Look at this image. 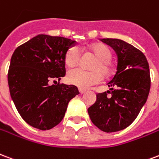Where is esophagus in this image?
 Instances as JSON below:
<instances>
[{
	"instance_id": "esophagus-1",
	"label": "esophagus",
	"mask_w": 159,
	"mask_h": 159,
	"mask_svg": "<svg viewBox=\"0 0 159 159\" xmlns=\"http://www.w3.org/2000/svg\"><path fill=\"white\" fill-rule=\"evenodd\" d=\"M79 91H80V94H84L86 91H85L84 89H81V88H80V89H79Z\"/></svg>"
}]
</instances>
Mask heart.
Segmentation results:
<instances>
[{"mask_svg":"<svg viewBox=\"0 0 159 159\" xmlns=\"http://www.w3.org/2000/svg\"><path fill=\"white\" fill-rule=\"evenodd\" d=\"M87 49L97 56V58L91 65V71H85L81 68H73L68 72L67 80L69 84H74L81 89H87L91 85L99 83L102 75L109 76L113 73V65L110 62L112 57L111 50L102 44H94L87 46ZM80 59V52L77 46L68 48L64 57V62L68 67L75 66Z\"/></svg>","mask_w":159,"mask_h":159,"instance_id":"b5f03b06","label":"heart"}]
</instances>
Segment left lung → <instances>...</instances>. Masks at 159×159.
Wrapping results in <instances>:
<instances>
[{
	"mask_svg": "<svg viewBox=\"0 0 159 159\" xmlns=\"http://www.w3.org/2000/svg\"><path fill=\"white\" fill-rule=\"evenodd\" d=\"M118 55L117 72L107 83L106 92L97 95L96 102L88 108L91 121L104 132L122 130L138 116L148 100L151 79L146 56L140 50L119 39H102Z\"/></svg>",
	"mask_w": 159,
	"mask_h": 159,
	"instance_id": "obj_1",
	"label": "left lung"
}]
</instances>
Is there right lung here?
<instances>
[{"mask_svg": "<svg viewBox=\"0 0 159 159\" xmlns=\"http://www.w3.org/2000/svg\"><path fill=\"white\" fill-rule=\"evenodd\" d=\"M75 42L41 34L18 46L11 56L7 75L10 95L30 125L42 130L57 125L69 101L80 94L75 85L49 84L50 80L65 76L64 57Z\"/></svg>", "mask_w": 159, "mask_h": 159, "instance_id": "obj_1", "label": "right lung"}]
</instances>
